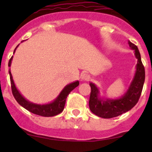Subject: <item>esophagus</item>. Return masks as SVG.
Returning a JSON list of instances; mask_svg holds the SVG:
<instances>
[{"mask_svg":"<svg viewBox=\"0 0 152 152\" xmlns=\"http://www.w3.org/2000/svg\"><path fill=\"white\" fill-rule=\"evenodd\" d=\"M90 75L87 74V73H82V75H81V79L84 81L89 80V79H90Z\"/></svg>","mask_w":152,"mask_h":152,"instance_id":"obj_1","label":"esophagus"}]
</instances>
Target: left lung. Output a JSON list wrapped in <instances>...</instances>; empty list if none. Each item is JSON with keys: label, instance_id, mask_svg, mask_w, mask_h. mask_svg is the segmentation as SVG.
<instances>
[{"label": "left lung", "instance_id": "1", "mask_svg": "<svg viewBox=\"0 0 152 152\" xmlns=\"http://www.w3.org/2000/svg\"><path fill=\"white\" fill-rule=\"evenodd\" d=\"M129 45L134 50L137 59L136 71L126 93L117 99H104L99 97V90L96 85L90 82L91 87L89 107L93 114L103 118H112L126 113L136 105L141 95L145 82V68L142 63L140 53L134 44L129 41Z\"/></svg>", "mask_w": 152, "mask_h": 152}]
</instances>
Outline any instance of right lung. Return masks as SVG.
I'll return each instance as SVG.
<instances>
[{"label": "right lung", "mask_w": 152, "mask_h": 152, "mask_svg": "<svg viewBox=\"0 0 152 152\" xmlns=\"http://www.w3.org/2000/svg\"><path fill=\"white\" fill-rule=\"evenodd\" d=\"M18 46L15 48V50H14V53L15 52V50H16ZM12 58H13V56H12L11 59H10V61H9V67L11 66ZM9 73H10V76L12 92L14 97H15V100L18 102V103L20 105H21L23 107H24L26 110H28L29 112L34 113V114L38 115L40 116H43V117H52V116H55L56 115L62 113L64 110V107H65V102H66V99L67 96L69 95V93L79 85V81H76V82H73V83L69 84V85H66L64 87V89L62 90V92L59 93V96H57V98H56L53 102H50V103L49 104H34L28 102V100H26V99L20 94V93L18 91V89L15 87V83H14V81L13 79H12V76L10 70L9 71Z\"/></svg>", "instance_id": "1"}]
</instances>
